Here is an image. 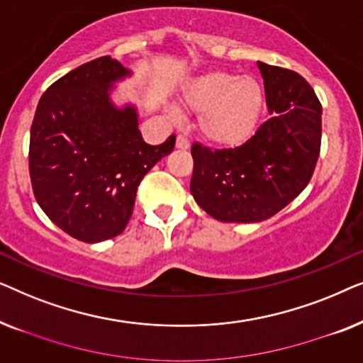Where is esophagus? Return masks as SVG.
<instances>
[{
	"label": "esophagus",
	"mask_w": 363,
	"mask_h": 363,
	"mask_svg": "<svg viewBox=\"0 0 363 363\" xmlns=\"http://www.w3.org/2000/svg\"><path fill=\"white\" fill-rule=\"evenodd\" d=\"M177 148H180V150H186V148H190V140H188L186 137L178 135L177 137Z\"/></svg>",
	"instance_id": "esophagus-1"
}]
</instances>
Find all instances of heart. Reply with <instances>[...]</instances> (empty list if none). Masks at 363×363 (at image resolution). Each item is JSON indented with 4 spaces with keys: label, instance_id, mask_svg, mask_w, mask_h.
<instances>
[{
    "label": "heart",
    "instance_id": "obj_1",
    "mask_svg": "<svg viewBox=\"0 0 363 363\" xmlns=\"http://www.w3.org/2000/svg\"><path fill=\"white\" fill-rule=\"evenodd\" d=\"M180 101L188 111L201 112L198 125L206 140L236 147L255 132L264 94L255 77L216 71L188 82Z\"/></svg>",
    "mask_w": 363,
    "mask_h": 363
}]
</instances>
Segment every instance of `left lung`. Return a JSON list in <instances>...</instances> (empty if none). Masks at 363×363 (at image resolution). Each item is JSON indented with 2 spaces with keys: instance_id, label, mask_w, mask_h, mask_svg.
<instances>
[{
  "instance_id": "left-lung-1",
  "label": "left lung",
  "mask_w": 363,
  "mask_h": 363,
  "mask_svg": "<svg viewBox=\"0 0 363 363\" xmlns=\"http://www.w3.org/2000/svg\"><path fill=\"white\" fill-rule=\"evenodd\" d=\"M267 121L242 145L191 147L190 191L208 215L225 223L264 221L309 183L320 152L322 107L304 77L257 61Z\"/></svg>"
}]
</instances>
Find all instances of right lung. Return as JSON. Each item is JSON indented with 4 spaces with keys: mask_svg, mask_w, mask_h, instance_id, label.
Segmentation results:
<instances>
[{
    "mask_svg": "<svg viewBox=\"0 0 363 363\" xmlns=\"http://www.w3.org/2000/svg\"><path fill=\"white\" fill-rule=\"evenodd\" d=\"M130 69L111 56L67 72L43 94L31 125L29 175L54 225L84 242L125 230L142 178L175 147V135L148 145L135 104L117 106Z\"/></svg>",
    "mask_w": 363,
    "mask_h": 363,
    "instance_id": "obj_1",
    "label": "right lung"
}]
</instances>
